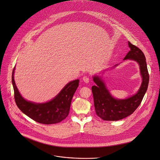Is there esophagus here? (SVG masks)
<instances>
[{"instance_id":"34e87169","label":"esophagus","mask_w":160,"mask_h":160,"mask_svg":"<svg viewBox=\"0 0 160 160\" xmlns=\"http://www.w3.org/2000/svg\"><path fill=\"white\" fill-rule=\"evenodd\" d=\"M82 79H83V81L85 83H87L89 82V78L87 77V76H84Z\"/></svg>"}]
</instances>
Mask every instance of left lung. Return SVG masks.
<instances>
[{"label":"left lung","instance_id":"left-lung-1","mask_svg":"<svg viewBox=\"0 0 160 160\" xmlns=\"http://www.w3.org/2000/svg\"><path fill=\"white\" fill-rule=\"evenodd\" d=\"M128 44L130 51L124 60L129 59L138 62L142 82L135 95L126 99H116L110 94L100 77H93L96 83V85L92 87L95 112L104 121H118L132 114L139 107L148 89L149 77L145 56L137 46L130 42Z\"/></svg>","mask_w":160,"mask_h":160}]
</instances>
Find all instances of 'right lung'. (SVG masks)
<instances>
[{
  "instance_id": "add662e5",
  "label": "right lung",
  "mask_w": 160,
  "mask_h": 160,
  "mask_svg": "<svg viewBox=\"0 0 160 160\" xmlns=\"http://www.w3.org/2000/svg\"><path fill=\"white\" fill-rule=\"evenodd\" d=\"M15 67L12 71V82L14 99L18 108L34 121L43 124H57L68 115L73 96L78 87L79 80L67 83L61 92L51 100L36 103L25 100L20 94L14 79Z\"/></svg>"
}]
</instances>
